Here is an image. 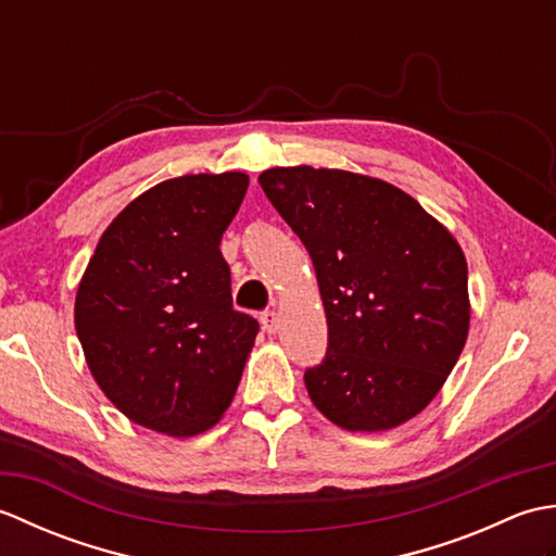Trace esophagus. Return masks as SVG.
Returning a JSON list of instances; mask_svg holds the SVG:
<instances>
[{
  "instance_id": "34e87169",
  "label": "esophagus",
  "mask_w": 556,
  "mask_h": 556,
  "mask_svg": "<svg viewBox=\"0 0 556 556\" xmlns=\"http://www.w3.org/2000/svg\"><path fill=\"white\" fill-rule=\"evenodd\" d=\"M260 323H263V329L267 334H275L279 329V315L275 311H267L263 313V317H260Z\"/></svg>"
}]
</instances>
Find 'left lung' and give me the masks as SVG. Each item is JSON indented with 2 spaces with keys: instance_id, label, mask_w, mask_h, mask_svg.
<instances>
[{
  "instance_id": "obj_1",
  "label": "left lung",
  "mask_w": 556,
  "mask_h": 556,
  "mask_svg": "<svg viewBox=\"0 0 556 556\" xmlns=\"http://www.w3.org/2000/svg\"><path fill=\"white\" fill-rule=\"evenodd\" d=\"M311 253L327 356L305 372L315 408L349 432L416 418L468 339V265L458 241L401 188L344 169L257 176Z\"/></svg>"
}]
</instances>
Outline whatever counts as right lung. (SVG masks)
Here are the masks:
<instances>
[{
    "label": "right lung",
    "instance_id": "right-lung-1",
    "mask_svg": "<svg viewBox=\"0 0 556 556\" xmlns=\"http://www.w3.org/2000/svg\"><path fill=\"white\" fill-rule=\"evenodd\" d=\"M248 174H186L131 200L104 229L74 323L98 387L128 420L193 437L229 408L257 323L236 313L219 243Z\"/></svg>",
    "mask_w": 556,
    "mask_h": 556
}]
</instances>
